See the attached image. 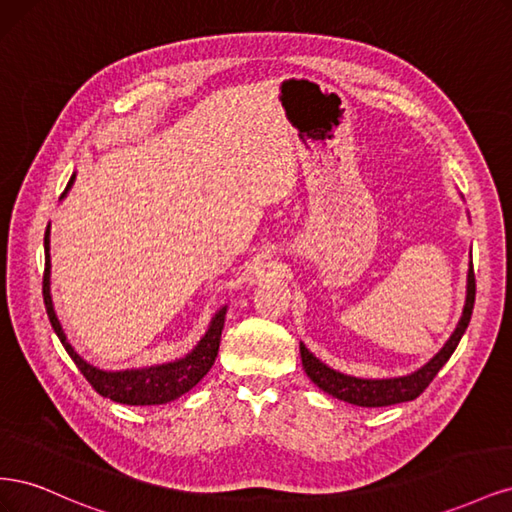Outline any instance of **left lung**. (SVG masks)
<instances>
[{
	"instance_id": "obj_1",
	"label": "left lung",
	"mask_w": 512,
	"mask_h": 512,
	"mask_svg": "<svg viewBox=\"0 0 512 512\" xmlns=\"http://www.w3.org/2000/svg\"><path fill=\"white\" fill-rule=\"evenodd\" d=\"M474 297H476V282H474V269H472V252H470V267H468V282H466V303H463V312L457 322L455 331L446 339V344L431 356V359L414 369L412 374L395 376V378H356L350 374H342L327 363H322L314 352L301 342V361L307 378L312 380L320 391L329 393L337 399L346 401V404H354L361 408H382L393 404H404V401H412L421 395L429 382L436 378L438 371L451 359L457 344L461 342L463 333H466L472 309H474Z\"/></svg>"
}]
</instances>
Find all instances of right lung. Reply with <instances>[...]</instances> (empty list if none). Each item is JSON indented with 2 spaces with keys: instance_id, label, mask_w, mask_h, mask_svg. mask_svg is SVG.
Listing matches in <instances>:
<instances>
[{
  "instance_id": "obj_1",
  "label": "right lung",
  "mask_w": 512,
  "mask_h": 512,
  "mask_svg": "<svg viewBox=\"0 0 512 512\" xmlns=\"http://www.w3.org/2000/svg\"><path fill=\"white\" fill-rule=\"evenodd\" d=\"M76 179V173H72L64 194L59 200H64L72 183ZM42 297L46 314H49L51 327L55 335L59 337L61 346L66 348L74 365L81 369V374L87 378V382L102 395L117 401V404L126 406H160L175 401L181 395L192 391L194 386L207 376V371L215 363V356L220 350V337L224 329V320L228 305H222L218 312L213 314L205 335L198 339V344L185 354L181 359L149 365V367H132V369H100L96 365L87 363L83 356L72 348L68 337L64 333V327L55 314V305L51 297V226H46L44 232V277H42Z\"/></svg>"
}]
</instances>
